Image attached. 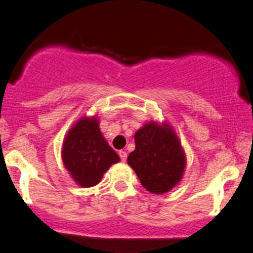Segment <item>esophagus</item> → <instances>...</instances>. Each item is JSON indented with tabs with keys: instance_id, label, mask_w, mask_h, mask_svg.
<instances>
[{
	"instance_id": "1",
	"label": "esophagus",
	"mask_w": 253,
	"mask_h": 253,
	"mask_svg": "<svg viewBox=\"0 0 253 253\" xmlns=\"http://www.w3.org/2000/svg\"><path fill=\"white\" fill-rule=\"evenodd\" d=\"M119 156H120L121 162H126L127 159V153L125 151H119Z\"/></svg>"
}]
</instances>
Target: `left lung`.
Returning a JSON list of instances; mask_svg holds the SVG:
<instances>
[{
  "label": "left lung",
  "mask_w": 253,
  "mask_h": 253,
  "mask_svg": "<svg viewBox=\"0 0 253 253\" xmlns=\"http://www.w3.org/2000/svg\"><path fill=\"white\" fill-rule=\"evenodd\" d=\"M135 150L127 163L135 171L141 185L150 193L164 194L181 181L185 155L169 125L149 123L136 130Z\"/></svg>",
  "instance_id": "left-lung-1"
}]
</instances>
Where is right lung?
Wrapping results in <instances>:
<instances>
[{"label":"right lung","instance_id":"right-lung-1","mask_svg":"<svg viewBox=\"0 0 253 253\" xmlns=\"http://www.w3.org/2000/svg\"><path fill=\"white\" fill-rule=\"evenodd\" d=\"M63 163L74 181L84 188L100 183L103 173L120 157L104 140L96 118H82L65 136Z\"/></svg>","mask_w":253,"mask_h":253}]
</instances>
